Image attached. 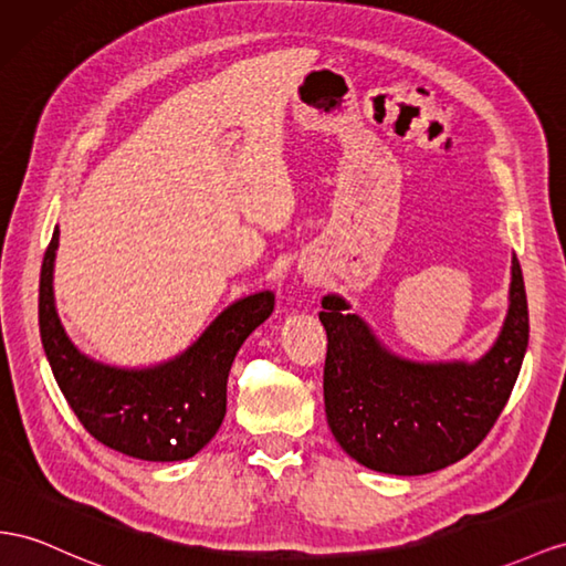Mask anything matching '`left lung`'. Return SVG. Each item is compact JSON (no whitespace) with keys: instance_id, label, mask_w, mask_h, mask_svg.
<instances>
[{"instance_id":"8db88e82","label":"left lung","mask_w":566,"mask_h":566,"mask_svg":"<svg viewBox=\"0 0 566 566\" xmlns=\"http://www.w3.org/2000/svg\"><path fill=\"white\" fill-rule=\"evenodd\" d=\"M339 296H325V413L335 440L364 467L395 475L440 471L495 426L528 346L524 274L512 258L510 313L475 364H411L389 354Z\"/></svg>"}]
</instances>
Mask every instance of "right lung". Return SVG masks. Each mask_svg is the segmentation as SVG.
Masks as SVG:
<instances>
[{
  "mask_svg": "<svg viewBox=\"0 0 566 566\" xmlns=\"http://www.w3.org/2000/svg\"><path fill=\"white\" fill-rule=\"evenodd\" d=\"M56 245L60 229H54L40 270V337L54 380L83 428L105 447L143 461H181L200 452L227 413V378L234 356L270 317L274 294L237 301L191 349L163 366L109 368L83 356L60 323L52 292Z\"/></svg>",
  "mask_w": 566,
  "mask_h": 566,
  "instance_id": "add662e5",
  "label": "right lung"
}]
</instances>
